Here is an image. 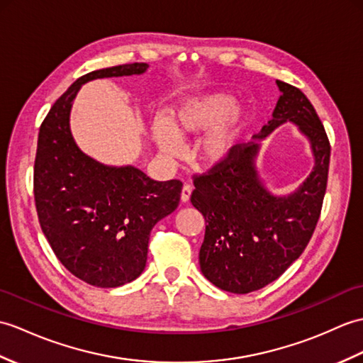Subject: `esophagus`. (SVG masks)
<instances>
[{
  "label": "esophagus",
  "mask_w": 363,
  "mask_h": 363,
  "mask_svg": "<svg viewBox=\"0 0 363 363\" xmlns=\"http://www.w3.org/2000/svg\"><path fill=\"white\" fill-rule=\"evenodd\" d=\"M191 190H193V187H191L190 184H185V185H184V187H182V193H181V199H182V202H189V201H190Z\"/></svg>",
  "instance_id": "34e87169"
}]
</instances>
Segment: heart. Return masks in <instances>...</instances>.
Listing matches in <instances>:
<instances>
[{"label": "heart", "mask_w": 363, "mask_h": 363, "mask_svg": "<svg viewBox=\"0 0 363 363\" xmlns=\"http://www.w3.org/2000/svg\"><path fill=\"white\" fill-rule=\"evenodd\" d=\"M237 108V99L227 92L185 99L172 109L168 125L164 121L155 122L153 138L165 156L174 157L181 153L179 139L208 133L229 119V123L210 134L201 148L202 159L207 164H221L229 159L247 125V117L240 116Z\"/></svg>", "instance_id": "obj_1"}]
</instances>
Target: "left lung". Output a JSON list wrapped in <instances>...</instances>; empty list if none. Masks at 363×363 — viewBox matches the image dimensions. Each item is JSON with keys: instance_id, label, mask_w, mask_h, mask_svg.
<instances>
[{"instance_id": "left-lung-1", "label": "left lung", "mask_w": 363, "mask_h": 363, "mask_svg": "<svg viewBox=\"0 0 363 363\" xmlns=\"http://www.w3.org/2000/svg\"><path fill=\"white\" fill-rule=\"evenodd\" d=\"M281 91L272 121L257 139L292 122L309 139L314 170L288 196H275L259 181V143H238L227 161L195 176L191 204L206 220L201 272L216 288L249 294L277 280L296 261L315 230L330 170L331 145L322 121L303 92L277 80Z\"/></svg>"}]
</instances>
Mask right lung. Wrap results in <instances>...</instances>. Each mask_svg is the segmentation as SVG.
<instances>
[{"label": "right lung", "instance_id": "add662e5", "mask_svg": "<svg viewBox=\"0 0 363 363\" xmlns=\"http://www.w3.org/2000/svg\"><path fill=\"white\" fill-rule=\"evenodd\" d=\"M147 67L130 63L82 75L55 100L38 133L33 196L41 230L67 271L99 288L142 274L150 232L178 207L182 182L155 181L136 167H108L82 153L69 113L83 83Z\"/></svg>", "mask_w": 363, "mask_h": 363}]
</instances>
